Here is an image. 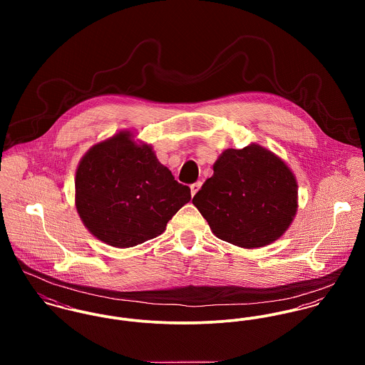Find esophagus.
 <instances>
[{"instance_id": "obj_1", "label": "esophagus", "mask_w": 365, "mask_h": 365, "mask_svg": "<svg viewBox=\"0 0 365 365\" xmlns=\"http://www.w3.org/2000/svg\"><path fill=\"white\" fill-rule=\"evenodd\" d=\"M201 185H202V182L201 181H198V182H194V184H191V195L194 197L198 191H200V188H201Z\"/></svg>"}]
</instances>
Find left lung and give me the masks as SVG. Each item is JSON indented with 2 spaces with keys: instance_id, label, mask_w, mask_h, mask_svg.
<instances>
[{
  "instance_id": "8db88e82",
  "label": "left lung",
  "mask_w": 365,
  "mask_h": 365,
  "mask_svg": "<svg viewBox=\"0 0 365 365\" xmlns=\"http://www.w3.org/2000/svg\"><path fill=\"white\" fill-rule=\"evenodd\" d=\"M298 185L288 165L257 145L227 149L192 198L216 237L246 249L277 240L297 213Z\"/></svg>"
}]
</instances>
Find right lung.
<instances>
[{"label": "right lung", "instance_id": "add662e5", "mask_svg": "<svg viewBox=\"0 0 365 365\" xmlns=\"http://www.w3.org/2000/svg\"><path fill=\"white\" fill-rule=\"evenodd\" d=\"M191 200L148 145L120 132L96 145L76 174V207L88 230L113 247H133L161 235Z\"/></svg>", "mask_w": 365, "mask_h": 365}]
</instances>
